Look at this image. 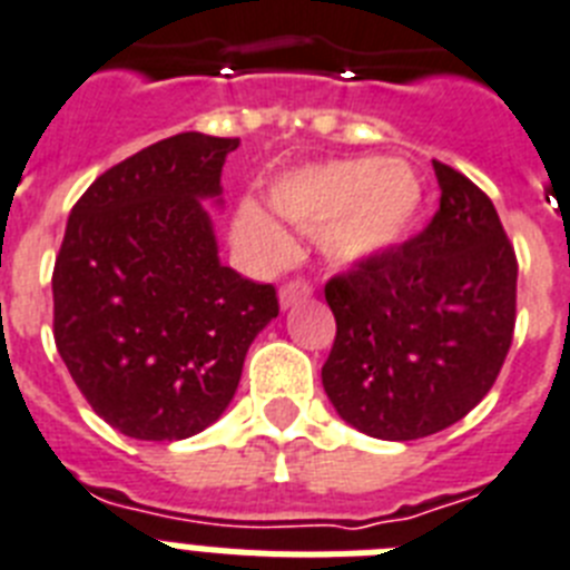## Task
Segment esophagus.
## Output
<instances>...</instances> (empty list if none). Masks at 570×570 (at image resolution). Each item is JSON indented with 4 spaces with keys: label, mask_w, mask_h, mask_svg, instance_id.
<instances>
[{
    "label": "esophagus",
    "mask_w": 570,
    "mask_h": 570,
    "mask_svg": "<svg viewBox=\"0 0 570 570\" xmlns=\"http://www.w3.org/2000/svg\"><path fill=\"white\" fill-rule=\"evenodd\" d=\"M313 295V286L307 281H289V284L281 286V293H277V301H281V309H289V307H298L304 301Z\"/></svg>",
    "instance_id": "obj_1"
}]
</instances>
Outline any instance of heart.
Masks as SVG:
<instances>
[{
  "instance_id": "1",
  "label": "heart",
  "mask_w": 570,
  "mask_h": 570,
  "mask_svg": "<svg viewBox=\"0 0 570 570\" xmlns=\"http://www.w3.org/2000/svg\"><path fill=\"white\" fill-rule=\"evenodd\" d=\"M425 205V185L409 161L336 159L301 167L269 188V208L304 234L336 269H362L394 255L409 240ZM234 240L257 263L289 257V237L263 205L243 199L234 212Z\"/></svg>"
}]
</instances>
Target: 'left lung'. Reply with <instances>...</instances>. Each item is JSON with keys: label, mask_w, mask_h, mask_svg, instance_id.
<instances>
[{"label": "left lung", "mask_w": 570, "mask_h": 570, "mask_svg": "<svg viewBox=\"0 0 570 570\" xmlns=\"http://www.w3.org/2000/svg\"><path fill=\"white\" fill-rule=\"evenodd\" d=\"M440 208L394 255L333 277L330 403L367 438L417 440L466 417L513 342L515 252L484 190L432 161Z\"/></svg>", "instance_id": "obj_1"}]
</instances>
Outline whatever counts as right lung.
<instances>
[{"instance_id":"1","label":"right lung","mask_w":570,"mask_h":570,"mask_svg":"<svg viewBox=\"0 0 570 570\" xmlns=\"http://www.w3.org/2000/svg\"><path fill=\"white\" fill-rule=\"evenodd\" d=\"M240 138L179 132L138 150L71 208L55 263V342L127 438L185 440L223 417L275 286L219 263L223 165Z\"/></svg>"}]
</instances>
